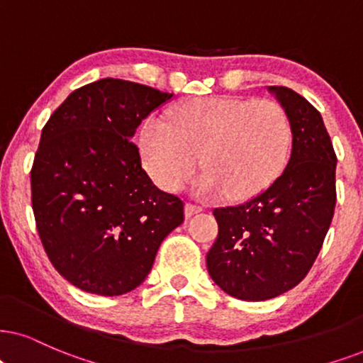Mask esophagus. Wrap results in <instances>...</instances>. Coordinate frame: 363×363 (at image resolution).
I'll list each match as a JSON object with an SVG mask.
<instances>
[{"mask_svg":"<svg viewBox=\"0 0 363 363\" xmlns=\"http://www.w3.org/2000/svg\"><path fill=\"white\" fill-rule=\"evenodd\" d=\"M201 211H203L201 206H196V204H186L184 206V216H186V218H191V216L201 213Z\"/></svg>","mask_w":363,"mask_h":363,"instance_id":"obj_1","label":"esophagus"}]
</instances>
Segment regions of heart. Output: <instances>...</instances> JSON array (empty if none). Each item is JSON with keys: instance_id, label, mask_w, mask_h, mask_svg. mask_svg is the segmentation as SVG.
<instances>
[{"instance_id": "b5f03b06", "label": "heart", "mask_w": 363, "mask_h": 363, "mask_svg": "<svg viewBox=\"0 0 363 363\" xmlns=\"http://www.w3.org/2000/svg\"><path fill=\"white\" fill-rule=\"evenodd\" d=\"M290 139L286 113L272 100L211 97L181 105L167 122L147 118L139 150L160 189H181L194 176L199 157L204 174L197 194L240 201L259 194L281 172Z\"/></svg>"}]
</instances>
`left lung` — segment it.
<instances>
[{
    "mask_svg": "<svg viewBox=\"0 0 363 363\" xmlns=\"http://www.w3.org/2000/svg\"><path fill=\"white\" fill-rule=\"evenodd\" d=\"M268 91L290 122V157L259 194L213 211L219 233L206 256L213 281L245 301L269 300L306 277L337 201V155L320 112L286 86Z\"/></svg>",
    "mask_w": 363,
    "mask_h": 363,
    "instance_id": "obj_1",
    "label": "left lung"
}]
</instances>
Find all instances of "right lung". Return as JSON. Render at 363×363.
Listing matches in <instances>:
<instances>
[{
  "mask_svg": "<svg viewBox=\"0 0 363 363\" xmlns=\"http://www.w3.org/2000/svg\"><path fill=\"white\" fill-rule=\"evenodd\" d=\"M174 94L118 79L72 91L41 130L31 169L40 240L73 286L102 296L135 290L160 242L184 221L179 197L154 186L132 144Z\"/></svg>",
  "mask_w": 363,
  "mask_h": 363,
  "instance_id": "add662e5",
  "label": "right lung"
}]
</instances>
